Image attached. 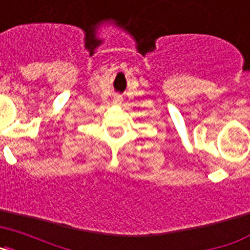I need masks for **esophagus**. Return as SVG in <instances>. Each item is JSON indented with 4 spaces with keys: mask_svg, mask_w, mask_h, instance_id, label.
Here are the masks:
<instances>
[{
    "mask_svg": "<svg viewBox=\"0 0 250 250\" xmlns=\"http://www.w3.org/2000/svg\"><path fill=\"white\" fill-rule=\"evenodd\" d=\"M114 100L116 101V103H119V101H121V96H119V95H116V96H115V98H114Z\"/></svg>",
    "mask_w": 250,
    "mask_h": 250,
    "instance_id": "obj_1",
    "label": "esophagus"
}]
</instances>
